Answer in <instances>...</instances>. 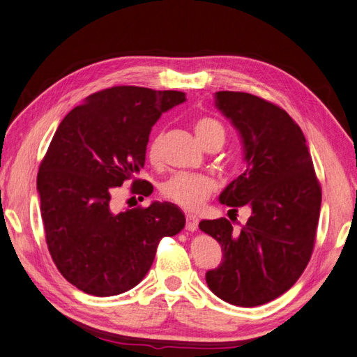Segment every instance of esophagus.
<instances>
[{"label": "esophagus", "mask_w": 357, "mask_h": 357, "mask_svg": "<svg viewBox=\"0 0 357 357\" xmlns=\"http://www.w3.org/2000/svg\"><path fill=\"white\" fill-rule=\"evenodd\" d=\"M197 227H199L197 218L192 216V214H187V216H185V228L193 233V231L197 229Z\"/></svg>", "instance_id": "34e87169"}]
</instances>
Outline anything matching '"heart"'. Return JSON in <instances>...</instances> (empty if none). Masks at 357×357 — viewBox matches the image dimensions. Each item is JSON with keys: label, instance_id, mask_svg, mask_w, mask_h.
<instances>
[{"label": "heart", "instance_id": "obj_1", "mask_svg": "<svg viewBox=\"0 0 357 357\" xmlns=\"http://www.w3.org/2000/svg\"><path fill=\"white\" fill-rule=\"evenodd\" d=\"M195 134L204 147L213 139L225 141V129L222 124L211 117H199L193 123ZM162 132H155L147 144V156L152 162L160 160ZM216 192V181L206 175H193V173H179L172 176L161 185V196L179 208L195 213L199 211Z\"/></svg>", "mask_w": 357, "mask_h": 357}]
</instances>
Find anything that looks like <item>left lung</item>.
I'll return each mask as SVG.
<instances>
[{
	"label": "left lung",
	"instance_id": "1",
	"mask_svg": "<svg viewBox=\"0 0 357 357\" xmlns=\"http://www.w3.org/2000/svg\"><path fill=\"white\" fill-rule=\"evenodd\" d=\"M218 109L238 130L246 169L219 201L250 206L240 231L220 218L199 223L222 246L220 266L206 284L220 300L254 307L275 300L301 277L312 257L321 210V185L300 126L280 106L248 93L219 91Z\"/></svg>",
	"mask_w": 357,
	"mask_h": 357
}]
</instances>
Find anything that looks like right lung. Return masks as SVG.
Wrapping results in <instances>:
<instances>
[{"label": "right lung", "mask_w": 357, "mask_h": 357, "mask_svg": "<svg viewBox=\"0 0 357 357\" xmlns=\"http://www.w3.org/2000/svg\"><path fill=\"white\" fill-rule=\"evenodd\" d=\"M182 102L181 91L112 86L88 96L57 128L39 165L40 216L56 268L82 292H128L151 269L160 240L185 227L175 204L120 213L111 205L129 179L132 193L152 195L151 182L137 179L149 135L161 114Z\"/></svg>", "instance_id": "right-lung-1"}]
</instances>
